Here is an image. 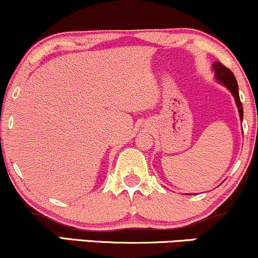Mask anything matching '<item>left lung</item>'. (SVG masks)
<instances>
[{
	"mask_svg": "<svg viewBox=\"0 0 258 258\" xmlns=\"http://www.w3.org/2000/svg\"><path fill=\"white\" fill-rule=\"evenodd\" d=\"M212 68H214L216 81H217L218 84L223 85L224 87H227L228 91L233 94L234 100H235V104L238 106L239 116H240V120L242 122L244 110H242V104L240 102V97H239L238 82H236L235 76H234V74L230 72L228 68H226L223 64L220 63V61H215V63L212 64Z\"/></svg>",
	"mask_w": 258,
	"mask_h": 258,
	"instance_id": "8db88e82",
	"label": "left lung"
}]
</instances>
